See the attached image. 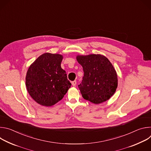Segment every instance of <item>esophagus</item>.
Instances as JSON below:
<instances>
[{
  "mask_svg": "<svg viewBox=\"0 0 151 151\" xmlns=\"http://www.w3.org/2000/svg\"><path fill=\"white\" fill-rule=\"evenodd\" d=\"M72 85L73 86H75V85H76V81H72Z\"/></svg>",
  "mask_w": 151,
  "mask_h": 151,
  "instance_id": "1",
  "label": "esophagus"
}]
</instances>
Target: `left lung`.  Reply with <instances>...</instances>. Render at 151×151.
Masks as SVG:
<instances>
[{
	"label": "left lung",
	"mask_w": 151,
	"mask_h": 151,
	"mask_svg": "<svg viewBox=\"0 0 151 151\" xmlns=\"http://www.w3.org/2000/svg\"><path fill=\"white\" fill-rule=\"evenodd\" d=\"M84 75L78 85L83 98L94 104L109 100L118 87V77L112 63L104 55H77Z\"/></svg>",
	"instance_id": "1"
}]
</instances>
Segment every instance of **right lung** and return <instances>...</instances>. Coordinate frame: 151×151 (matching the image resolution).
I'll return each mask as SVG.
<instances>
[{
	"label": "right lung",
	"mask_w": 151,
	"mask_h": 151,
	"mask_svg": "<svg viewBox=\"0 0 151 151\" xmlns=\"http://www.w3.org/2000/svg\"><path fill=\"white\" fill-rule=\"evenodd\" d=\"M63 55L45 53L30 66L26 74L28 93L38 104L51 106L66 94L71 87L65 70L61 68Z\"/></svg>",
	"instance_id": "right-lung-1"
}]
</instances>
